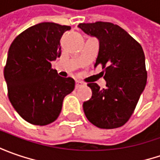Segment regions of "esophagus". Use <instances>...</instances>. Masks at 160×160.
Returning <instances> with one entry per match:
<instances>
[{"mask_svg":"<svg viewBox=\"0 0 160 160\" xmlns=\"http://www.w3.org/2000/svg\"><path fill=\"white\" fill-rule=\"evenodd\" d=\"M83 85H84V83H83V82H81V81H76V88H77V89L82 87Z\"/></svg>","mask_w":160,"mask_h":160,"instance_id":"obj_1","label":"esophagus"}]
</instances>
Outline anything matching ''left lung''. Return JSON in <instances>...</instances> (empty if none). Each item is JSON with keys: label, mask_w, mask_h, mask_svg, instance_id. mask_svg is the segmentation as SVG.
Listing matches in <instances>:
<instances>
[{"label": "left lung", "mask_w": 160, "mask_h": 160, "mask_svg": "<svg viewBox=\"0 0 160 160\" xmlns=\"http://www.w3.org/2000/svg\"><path fill=\"white\" fill-rule=\"evenodd\" d=\"M78 27L100 40L94 68L102 65L107 82L106 89H100L96 83H87L92 95L83 102L85 117L99 128L124 126L133 113L147 83L143 50L126 30L113 23H81Z\"/></svg>", "instance_id": "obj_1"}]
</instances>
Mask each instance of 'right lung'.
I'll return each mask as SVG.
<instances>
[{"label":"right lung","instance_id":"1","mask_svg":"<svg viewBox=\"0 0 160 160\" xmlns=\"http://www.w3.org/2000/svg\"><path fill=\"white\" fill-rule=\"evenodd\" d=\"M69 26L42 22L19 34L9 47L4 67L8 97L27 122L46 126L58 118L75 80L59 77L52 61L60 56V38Z\"/></svg>","mask_w":160,"mask_h":160}]
</instances>
